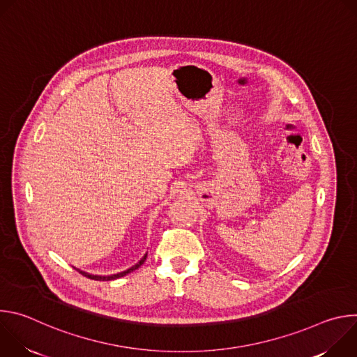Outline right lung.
<instances>
[{"instance_id": "1", "label": "right lung", "mask_w": 357, "mask_h": 357, "mask_svg": "<svg viewBox=\"0 0 357 357\" xmlns=\"http://www.w3.org/2000/svg\"><path fill=\"white\" fill-rule=\"evenodd\" d=\"M145 260H146V254H144V257H142V259H141L135 266L130 267V268H128V270H126V271H121V273L113 274V275H94V274H89V273H86V271H80V270H77V271H80L84 277L90 278V280H96V281H112V280L121 278V277H124V275H127V274H130V273L135 271L137 268H139V267L144 264V261H145Z\"/></svg>"}]
</instances>
